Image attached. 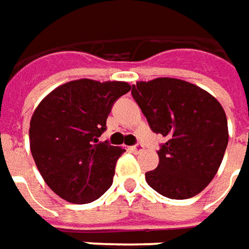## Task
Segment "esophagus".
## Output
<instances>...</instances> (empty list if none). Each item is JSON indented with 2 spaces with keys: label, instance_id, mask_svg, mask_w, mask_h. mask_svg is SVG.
I'll return each instance as SVG.
<instances>
[{
  "label": "esophagus",
  "instance_id": "34e87169",
  "mask_svg": "<svg viewBox=\"0 0 249 249\" xmlns=\"http://www.w3.org/2000/svg\"><path fill=\"white\" fill-rule=\"evenodd\" d=\"M129 150H131L132 153L138 154V153H140L142 150H143V146H142L140 143H136V144H135V146H132L131 148H129Z\"/></svg>",
  "mask_w": 249,
  "mask_h": 249
}]
</instances>
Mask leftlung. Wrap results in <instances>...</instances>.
Listing matches in <instances>:
<instances>
[{"label":"left lung","instance_id":"1","mask_svg":"<svg viewBox=\"0 0 249 249\" xmlns=\"http://www.w3.org/2000/svg\"><path fill=\"white\" fill-rule=\"evenodd\" d=\"M151 131L166 138L147 184L169 199L197 195L217 174L228 146V121L207 91L178 79L139 82L131 91Z\"/></svg>","mask_w":249,"mask_h":249}]
</instances>
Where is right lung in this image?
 <instances>
[{
	"mask_svg": "<svg viewBox=\"0 0 249 249\" xmlns=\"http://www.w3.org/2000/svg\"><path fill=\"white\" fill-rule=\"evenodd\" d=\"M129 89L123 82L75 80L52 91L34 111L32 157L47 185L67 202H94L111 187L125 150L99 136L113 105Z\"/></svg>",
	"mask_w": 249,
	"mask_h": 249,
	"instance_id": "obj_1",
	"label": "right lung"
}]
</instances>
